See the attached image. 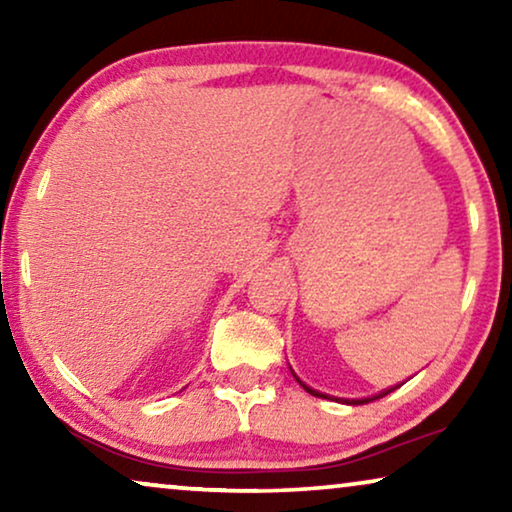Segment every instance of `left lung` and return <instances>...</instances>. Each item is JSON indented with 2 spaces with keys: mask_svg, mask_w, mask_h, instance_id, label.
Here are the masks:
<instances>
[{
  "mask_svg": "<svg viewBox=\"0 0 512 512\" xmlns=\"http://www.w3.org/2000/svg\"><path fill=\"white\" fill-rule=\"evenodd\" d=\"M291 373H293V370H291ZM293 377H296V375H293ZM296 380H298V377H296ZM298 382H300V380H298ZM300 384H303V382H300ZM303 389L307 391V394H312V396H317V398H328L326 394H319V391L310 389V387H307V384H303ZM396 389H398V387L384 389V391H380V394H375V396H370V398H340V401H342V403H349V405H363V403H370V401H375V398H384V396L391 394V391H396Z\"/></svg>",
  "mask_w": 512,
  "mask_h": 512,
  "instance_id": "8db88e82",
  "label": "left lung"
}]
</instances>
